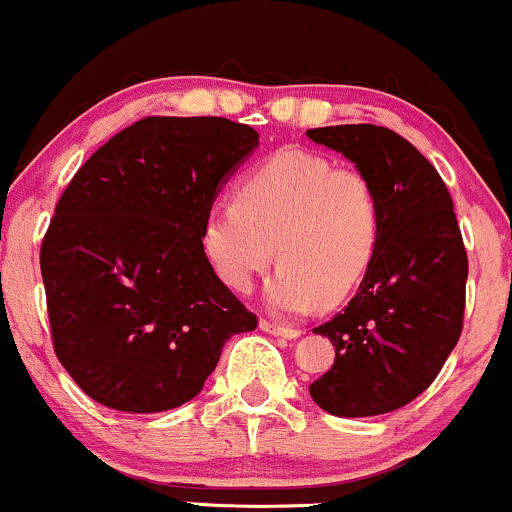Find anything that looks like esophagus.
Listing matches in <instances>:
<instances>
[{
    "instance_id": "esophagus-1",
    "label": "esophagus",
    "mask_w": 512,
    "mask_h": 512,
    "mask_svg": "<svg viewBox=\"0 0 512 512\" xmlns=\"http://www.w3.org/2000/svg\"><path fill=\"white\" fill-rule=\"evenodd\" d=\"M260 328L265 330L269 335H277V338H284V340H296L301 335V330L296 328H284V325H277V323H269V320H260Z\"/></svg>"
}]
</instances>
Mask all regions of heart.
Here are the masks:
<instances>
[{
	"label": "heart",
	"instance_id": "b5f03b06",
	"mask_svg": "<svg viewBox=\"0 0 512 512\" xmlns=\"http://www.w3.org/2000/svg\"><path fill=\"white\" fill-rule=\"evenodd\" d=\"M379 240L372 179L303 148L252 167L238 199L211 204L201 228L206 257L230 289L250 291L274 257L282 262L265 286L267 306L282 316L345 301L367 277Z\"/></svg>",
	"mask_w": 512,
	"mask_h": 512
}]
</instances>
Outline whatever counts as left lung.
Segmentation results:
<instances>
[{
    "label": "left lung",
    "instance_id": "left-lung-1",
    "mask_svg": "<svg viewBox=\"0 0 512 512\" xmlns=\"http://www.w3.org/2000/svg\"><path fill=\"white\" fill-rule=\"evenodd\" d=\"M306 136L367 174L381 201L367 277L345 311L313 328L333 342L335 362L308 391L340 418L391 413L428 389L462 335L469 262L452 196L435 167L389 128L347 123Z\"/></svg>",
    "mask_w": 512,
    "mask_h": 512
}]
</instances>
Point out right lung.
Returning a JSON list of instances; mask_svg holds the SVG:
<instances>
[{
	"label": "right lung",
	"mask_w": 512,
	"mask_h": 512,
	"mask_svg": "<svg viewBox=\"0 0 512 512\" xmlns=\"http://www.w3.org/2000/svg\"><path fill=\"white\" fill-rule=\"evenodd\" d=\"M260 145L216 116L123 128L67 184L41 245L55 355L89 398L162 413L204 389L257 318L213 272L201 228Z\"/></svg>",
	"instance_id": "1"
}]
</instances>
